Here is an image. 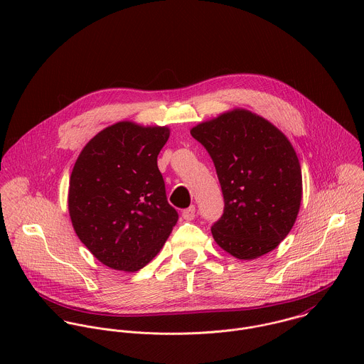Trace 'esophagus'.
I'll return each instance as SVG.
<instances>
[{"label": "esophagus", "instance_id": "1", "mask_svg": "<svg viewBox=\"0 0 364 364\" xmlns=\"http://www.w3.org/2000/svg\"><path fill=\"white\" fill-rule=\"evenodd\" d=\"M181 215H183V218H184V220H193L194 216H196V207H194V205L187 207V209L183 210Z\"/></svg>", "mask_w": 364, "mask_h": 364}]
</instances>
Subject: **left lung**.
I'll return each instance as SVG.
<instances>
[{
  "label": "left lung",
  "mask_w": 364,
  "mask_h": 364,
  "mask_svg": "<svg viewBox=\"0 0 364 364\" xmlns=\"http://www.w3.org/2000/svg\"><path fill=\"white\" fill-rule=\"evenodd\" d=\"M222 187L223 215L212 226L218 245L239 259L275 249L292 229L302 197L296 154L267 119L236 109L194 127Z\"/></svg>",
  "instance_id": "left-lung-1"
}]
</instances>
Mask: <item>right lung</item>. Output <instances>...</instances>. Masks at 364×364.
<instances>
[{
    "label": "right lung",
    "instance_id": "1",
    "mask_svg": "<svg viewBox=\"0 0 364 364\" xmlns=\"http://www.w3.org/2000/svg\"><path fill=\"white\" fill-rule=\"evenodd\" d=\"M168 136L166 127L118 122L82 149L70 176L69 213L76 235L103 265L139 271L176 226L178 213L157 166Z\"/></svg>",
    "mask_w": 364,
    "mask_h": 364
}]
</instances>
